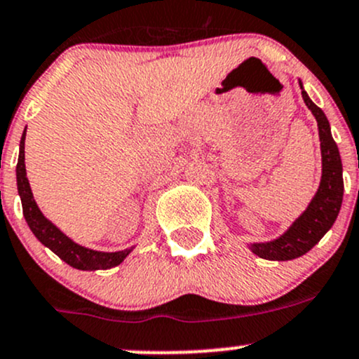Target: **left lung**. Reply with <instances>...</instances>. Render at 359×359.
Masks as SVG:
<instances>
[{"label": "left lung", "mask_w": 359, "mask_h": 359, "mask_svg": "<svg viewBox=\"0 0 359 359\" xmlns=\"http://www.w3.org/2000/svg\"><path fill=\"white\" fill-rule=\"evenodd\" d=\"M299 87H302L303 101L308 109L313 113L318 125L320 150H322V180H320V187L311 198L310 205L289 226L286 233L272 241L250 245V250L265 260H292V258H298L310 252L322 240L323 234L332 227L339 210H341L342 194H344L341 156H339V149L335 145L332 133H330L329 119L317 104L308 97L302 82H299Z\"/></svg>", "instance_id": "1"}]
</instances>
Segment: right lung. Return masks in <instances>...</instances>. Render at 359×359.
Wrapping results in <instances>:
<instances>
[{"label": "right lung", "mask_w": 359, "mask_h": 359, "mask_svg": "<svg viewBox=\"0 0 359 359\" xmlns=\"http://www.w3.org/2000/svg\"><path fill=\"white\" fill-rule=\"evenodd\" d=\"M17 187L18 195H20L22 200V209H24V217L30 231L36 234V238L42 245L48 246L53 253H56L61 260L67 262L73 269H79V271H99V269L106 271V269H113L121 264L133 250V246L132 248L121 250V252H97V250L86 248V246L70 240L63 231L57 229L49 219L44 217V214H42L39 207H37L36 200H34L29 180H27L25 132L22 135L20 152H18Z\"/></svg>", "instance_id": "obj_1"}]
</instances>
